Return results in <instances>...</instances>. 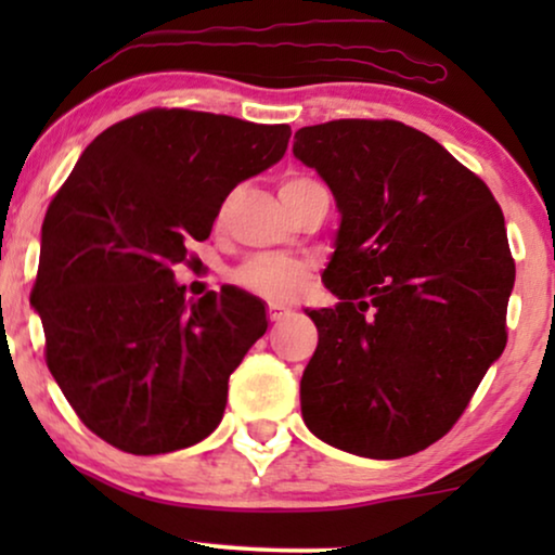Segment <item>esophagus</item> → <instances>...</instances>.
Listing matches in <instances>:
<instances>
[{
	"label": "esophagus",
	"mask_w": 555,
	"mask_h": 555,
	"mask_svg": "<svg viewBox=\"0 0 555 555\" xmlns=\"http://www.w3.org/2000/svg\"><path fill=\"white\" fill-rule=\"evenodd\" d=\"M268 315H270L272 323H278V321H283L285 315H291V308L278 306V302H270V306H268Z\"/></svg>",
	"instance_id": "obj_1"
}]
</instances>
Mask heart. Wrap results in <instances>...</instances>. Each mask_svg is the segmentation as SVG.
Masks as SVG:
<instances>
[{"mask_svg": "<svg viewBox=\"0 0 555 555\" xmlns=\"http://www.w3.org/2000/svg\"><path fill=\"white\" fill-rule=\"evenodd\" d=\"M313 184L308 177H287L280 184V196L298 192V189ZM237 283L245 291L260 295L268 300H291L300 293L308 280V264L287 255H255L237 270Z\"/></svg>", "mask_w": 555, "mask_h": 555, "instance_id": "obj_1", "label": "heart"}]
</instances>
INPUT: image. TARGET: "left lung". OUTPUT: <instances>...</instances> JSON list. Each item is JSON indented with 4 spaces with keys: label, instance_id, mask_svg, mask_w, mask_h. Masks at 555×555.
Wrapping results in <instances>:
<instances>
[{
    "label": "left lung",
    "instance_id": "obj_1",
    "mask_svg": "<svg viewBox=\"0 0 555 555\" xmlns=\"http://www.w3.org/2000/svg\"><path fill=\"white\" fill-rule=\"evenodd\" d=\"M293 154L328 184L340 224L308 310L318 346L302 422L371 460L427 450L503 353L515 262L495 196L444 146L399 120L295 131Z\"/></svg>",
    "mask_w": 555,
    "mask_h": 555
}]
</instances>
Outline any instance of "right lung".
Listing matches in <instances>:
<instances>
[{
    "label": "right lung",
    "mask_w": 555,
    "mask_h": 555,
    "mask_svg": "<svg viewBox=\"0 0 555 555\" xmlns=\"http://www.w3.org/2000/svg\"><path fill=\"white\" fill-rule=\"evenodd\" d=\"M287 139L291 126L154 108L105 128L50 202L33 308L50 374L108 444L164 454L222 422L230 374L268 331L264 302L232 285L186 298L173 264Z\"/></svg>",
    "instance_id": "1"
}]
</instances>
